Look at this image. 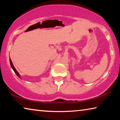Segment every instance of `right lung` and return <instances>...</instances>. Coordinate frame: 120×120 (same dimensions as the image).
<instances>
[{"instance_id":"right-lung-1","label":"right lung","mask_w":120,"mask_h":120,"mask_svg":"<svg viewBox=\"0 0 120 120\" xmlns=\"http://www.w3.org/2000/svg\"><path fill=\"white\" fill-rule=\"evenodd\" d=\"M9 61H10V64H11V68L13 69V70H14V71L15 72V74L17 75L18 76H19V78H21V76H20V75H19V72H18V71L17 70H16V69H15V68L14 67V65H13V63H12V61H11V59H10V58H9Z\"/></svg>"}]
</instances>
